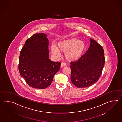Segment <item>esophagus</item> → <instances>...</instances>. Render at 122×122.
I'll list each match as a JSON object with an SVG mask.
<instances>
[{
    "mask_svg": "<svg viewBox=\"0 0 122 122\" xmlns=\"http://www.w3.org/2000/svg\"><path fill=\"white\" fill-rule=\"evenodd\" d=\"M66 66V63H65L64 62H62L61 64V65H60V67H61V68H62V67L65 66Z\"/></svg>",
    "mask_w": 122,
    "mask_h": 122,
    "instance_id": "obj_1",
    "label": "esophagus"
}]
</instances>
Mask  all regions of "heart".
Returning a JSON list of instances; mask_svg holds the SVG:
<instances>
[{
	"label": "heart",
	"instance_id": "heart-1",
	"mask_svg": "<svg viewBox=\"0 0 122 122\" xmlns=\"http://www.w3.org/2000/svg\"><path fill=\"white\" fill-rule=\"evenodd\" d=\"M86 48L84 42L75 38H70L58 42L56 47L52 46L51 51L56 56L60 55V51L64 53L66 59L70 61L79 60L82 56Z\"/></svg>",
	"mask_w": 122,
	"mask_h": 122
}]
</instances>
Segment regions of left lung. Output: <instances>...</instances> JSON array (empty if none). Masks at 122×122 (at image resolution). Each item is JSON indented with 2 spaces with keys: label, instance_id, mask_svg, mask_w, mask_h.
Masks as SVG:
<instances>
[{
  "label": "left lung",
  "instance_id": "left-lung-1",
  "mask_svg": "<svg viewBox=\"0 0 122 122\" xmlns=\"http://www.w3.org/2000/svg\"><path fill=\"white\" fill-rule=\"evenodd\" d=\"M86 53L77 61L71 62L72 83L78 88H86L96 82L104 66V51L101 45L90 38Z\"/></svg>",
  "mask_w": 122,
  "mask_h": 122
}]
</instances>
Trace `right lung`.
<instances>
[{"mask_svg": "<svg viewBox=\"0 0 122 122\" xmlns=\"http://www.w3.org/2000/svg\"><path fill=\"white\" fill-rule=\"evenodd\" d=\"M47 34H34L27 40L19 56L18 70L30 86L38 89L47 88L59 71L61 63L49 59Z\"/></svg>", "mask_w": 122, "mask_h": 122, "instance_id": "add662e5", "label": "right lung"}]
</instances>
